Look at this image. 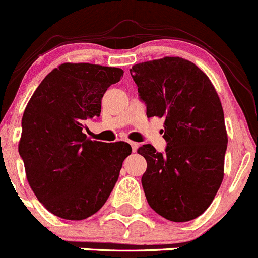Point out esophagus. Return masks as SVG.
I'll use <instances>...</instances> for the list:
<instances>
[{
	"instance_id": "1",
	"label": "esophagus",
	"mask_w": 258,
	"mask_h": 258,
	"mask_svg": "<svg viewBox=\"0 0 258 258\" xmlns=\"http://www.w3.org/2000/svg\"><path fill=\"white\" fill-rule=\"evenodd\" d=\"M129 144L132 145V150H133V152H137V149H138V147H139V144H138V143H135V142H129Z\"/></svg>"
}]
</instances>
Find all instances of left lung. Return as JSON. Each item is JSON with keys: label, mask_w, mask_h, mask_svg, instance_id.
<instances>
[{"label": "left lung", "mask_w": 258, "mask_h": 258, "mask_svg": "<svg viewBox=\"0 0 258 258\" xmlns=\"http://www.w3.org/2000/svg\"><path fill=\"white\" fill-rule=\"evenodd\" d=\"M130 75L147 116L164 119V153L138 149L147 160L142 185L150 207L165 219L187 222L202 215L223 180L227 150L221 100L208 76L182 57L137 63Z\"/></svg>", "instance_id": "obj_1"}]
</instances>
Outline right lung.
<instances>
[{
	"label": "right lung",
	"mask_w": 258,
	"mask_h": 258,
	"mask_svg": "<svg viewBox=\"0 0 258 258\" xmlns=\"http://www.w3.org/2000/svg\"><path fill=\"white\" fill-rule=\"evenodd\" d=\"M123 74L119 68L66 62L53 69L30 99L19 153L30 187L52 215L81 221L110 196L132 147L90 140L83 128L100 115L101 98Z\"/></svg>",
	"instance_id": "right-lung-1"
}]
</instances>
